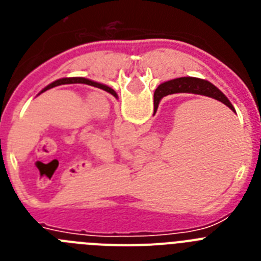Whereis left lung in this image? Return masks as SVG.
Masks as SVG:
<instances>
[{
    "instance_id": "obj_1",
    "label": "left lung",
    "mask_w": 261,
    "mask_h": 261,
    "mask_svg": "<svg viewBox=\"0 0 261 261\" xmlns=\"http://www.w3.org/2000/svg\"><path fill=\"white\" fill-rule=\"evenodd\" d=\"M69 84H86V85H90V86H94V87H98V89L105 90V91L112 94L114 96H117L116 93H115L114 90L111 89V87L106 86V85H100V84H98V82H94V81L86 80V78H62V80H57V81H55V82H52L50 85H48V86L45 87V89L43 90L41 93H44V91L52 89V87L60 86V85H69Z\"/></svg>"
}]
</instances>
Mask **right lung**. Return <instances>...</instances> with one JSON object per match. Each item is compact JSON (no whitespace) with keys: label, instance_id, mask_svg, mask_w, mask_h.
<instances>
[{"label":"right lung","instance_id":"right-lung-1","mask_svg":"<svg viewBox=\"0 0 261 261\" xmlns=\"http://www.w3.org/2000/svg\"><path fill=\"white\" fill-rule=\"evenodd\" d=\"M176 93H191V94H199V95L209 96V98L217 99L226 105L230 110L234 111V107L231 103L229 102V99L226 98L220 90L217 89L214 85L205 80H200V78H192V77H181L176 78V80L168 81L165 84L159 85L156 87L155 93H154V111L158 108L159 100L166 95Z\"/></svg>","mask_w":261,"mask_h":261}]
</instances>
